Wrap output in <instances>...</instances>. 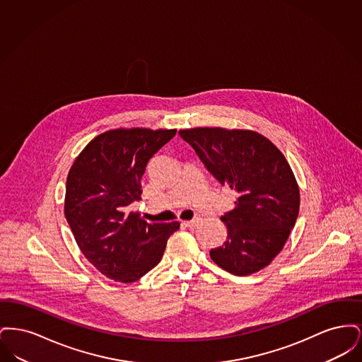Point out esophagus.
<instances>
[{"label":"esophagus","mask_w":362,"mask_h":362,"mask_svg":"<svg viewBox=\"0 0 362 362\" xmlns=\"http://www.w3.org/2000/svg\"><path fill=\"white\" fill-rule=\"evenodd\" d=\"M199 223H201V218H199V217H195V218H192V220H189V221H183V225H185V226H189V228H195Z\"/></svg>","instance_id":"34e87169"}]
</instances>
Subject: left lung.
Masks as SVG:
<instances>
[{
  "label": "left lung",
  "mask_w": 362,
  "mask_h": 362,
  "mask_svg": "<svg viewBox=\"0 0 362 362\" xmlns=\"http://www.w3.org/2000/svg\"><path fill=\"white\" fill-rule=\"evenodd\" d=\"M179 136L220 185L238 192L235 209L221 217L226 240L210 250V258L235 276L264 269L284 248L300 209V191L286 158L255 132L197 127Z\"/></svg>",
  "instance_id": "obj_1"
}]
</instances>
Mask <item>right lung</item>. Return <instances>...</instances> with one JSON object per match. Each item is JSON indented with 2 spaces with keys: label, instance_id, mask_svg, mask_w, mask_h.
I'll return each mask as SVG.
<instances>
[{
  "label": "right lung",
  "instance_id": "obj_1",
  "mask_svg": "<svg viewBox=\"0 0 362 362\" xmlns=\"http://www.w3.org/2000/svg\"><path fill=\"white\" fill-rule=\"evenodd\" d=\"M175 134L176 130H110L92 139L70 168L68 224L86 258L111 279L127 284L151 272L180 226L177 221L149 224L129 211L141 199L149 160Z\"/></svg>",
  "mask_w": 362,
  "mask_h": 362
}]
</instances>
